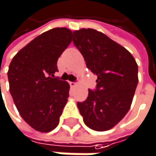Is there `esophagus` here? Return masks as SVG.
Instances as JSON below:
<instances>
[{"label": "esophagus", "instance_id": "34e87169", "mask_svg": "<svg viewBox=\"0 0 156 156\" xmlns=\"http://www.w3.org/2000/svg\"><path fill=\"white\" fill-rule=\"evenodd\" d=\"M69 85H70L71 87H75L77 86V83L76 82H69Z\"/></svg>", "mask_w": 156, "mask_h": 156}]
</instances>
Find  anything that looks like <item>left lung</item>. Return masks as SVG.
I'll return each mask as SVG.
<instances>
[{
    "mask_svg": "<svg viewBox=\"0 0 156 156\" xmlns=\"http://www.w3.org/2000/svg\"><path fill=\"white\" fill-rule=\"evenodd\" d=\"M73 42L87 68L98 76L97 87L78 108L84 123L96 131L114 127L126 115L138 83V67L132 54L93 29L73 32Z\"/></svg>",
    "mask_w": 156,
    "mask_h": 156,
    "instance_id": "8db88e82",
    "label": "left lung"
}]
</instances>
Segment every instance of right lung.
<instances>
[{
	"label": "right lung",
	"mask_w": 156,
	"mask_h": 156,
	"mask_svg": "<svg viewBox=\"0 0 156 156\" xmlns=\"http://www.w3.org/2000/svg\"><path fill=\"white\" fill-rule=\"evenodd\" d=\"M71 36L67 28L43 32L22 48L10 64L8 79L14 104L20 116L37 131L56 128L67 104L69 84L54 74Z\"/></svg>",
	"instance_id": "1"
}]
</instances>
